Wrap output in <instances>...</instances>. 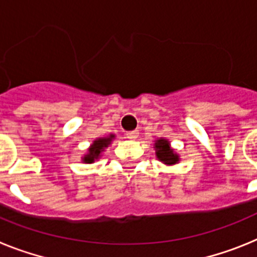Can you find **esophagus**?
<instances>
[{
  "instance_id": "obj_1",
  "label": "esophagus",
  "mask_w": 257,
  "mask_h": 257,
  "mask_svg": "<svg viewBox=\"0 0 257 257\" xmlns=\"http://www.w3.org/2000/svg\"><path fill=\"white\" fill-rule=\"evenodd\" d=\"M137 137H138L137 131L128 132V133H126V138H128V140H137Z\"/></svg>"
}]
</instances>
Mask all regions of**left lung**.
<instances>
[{
  "mask_svg": "<svg viewBox=\"0 0 257 257\" xmlns=\"http://www.w3.org/2000/svg\"><path fill=\"white\" fill-rule=\"evenodd\" d=\"M154 149H155V155L159 162H162L166 166H175L180 163V155L172 149L171 142L166 138H158L154 142Z\"/></svg>",
  "mask_w": 257,
  "mask_h": 257,
  "instance_id": "obj_1",
  "label": "left lung"
}]
</instances>
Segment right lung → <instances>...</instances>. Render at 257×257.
Instances as JSON below:
<instances>
[{"label": "right lung", "mask_w": 257, "mask_h": 257, "mask_svg": "<svg viewBox=\"0 0 257 257\" xmlns=\"http://www.w3.org/2000/svg\"><path fill=\"white\" fill-rule=\"evenodd\" d=\"M115 135H108L106 137H98L95 138L94 141L91 142L90 146L88 147V151L86 154L81 158L82 163H86V164H91L94 163L95 160H98L103 154L104 149L110 146L111 142L113 141Z\"/></svg>", "instance_id": "add662e5"}]
</instances>
